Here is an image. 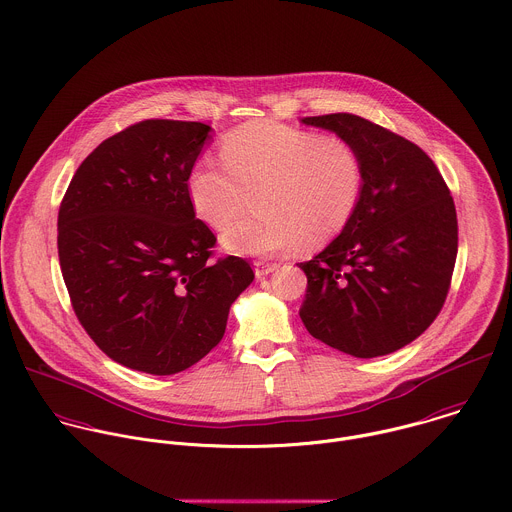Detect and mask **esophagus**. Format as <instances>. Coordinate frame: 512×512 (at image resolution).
Segmentation results:
<instances>
[{
  "label": "esophagus",
  "instance_id": "obj_1",
  "mask_svg": "<svg viewBox=\"0 0 512 512\" xmlns=\"http://www.w3.org/2000/svg\"><path fill=\"white\" fill-rule=\"evenodd\" d=\"M274 270H278V264H268V262H256V264H254V274H256V278H266V276L272 274Z\"/></svg>",
  "mask_w": 512,
  "mask_h": 512
}]
</instances>
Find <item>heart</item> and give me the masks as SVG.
Segmentation results:
<instances>
[{
  "mask_svg": "<svg viewBox=\"0 0 512 512\" xmlns=\"http://www.w3.org/2000/svg\"><path fill=\"white\" fill-rule=\"evenodd\" d=\"M220 160L198 161L186 178L196 216L224 228L254 192L256 212L236 220L222 244L240 254L270 256L336 238L353 218L363 165L338 135H318L276 121H252L224 135Z\"/></svg>",
  "mask_w": 512,
  "mask_h": 512,
  "instance_id": "heart-1",
  "label": "heart"
}]
</instances>
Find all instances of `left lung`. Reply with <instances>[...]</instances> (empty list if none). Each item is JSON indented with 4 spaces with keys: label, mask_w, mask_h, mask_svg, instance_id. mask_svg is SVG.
Masks as SVG:
<instances>
[{
    "label": "left lung",
    "mask_w": 512,
    "mask_h": 512,
    "mask_svg": "<svg viewBox=\"0 0 512 512\" xmlns=\"http://www.w3.org/2000/svg\"><path fill=\"white\" fill-rule=\"evenodd\" d=\"M345 139L363 165L357 210L310 262L300 318L326 345L377 357L419 338L439 316L457 260L455 202L415 143L351 113L304 117Z\"/></svg>",
    "instance_id": "left-lung-1"
}]
</instances>
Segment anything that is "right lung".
Here are the masks:
<instances>
[{"mask_svg": "<svg viewBox=\"0 0 512 512\" xmlns=\"http://www.w3.org/2000/svg\"><path fill=\"white\" fill-rule=\"evenodd\" d=\"M210 127L147 119L103 141L59 206L57 250L77 320L113 361L172 375L218 345L252 284L194 216L186 178Z\"/></svg>", "mask_w": 512, "mask_h": 512, "instance_id": "obj_1", "label": "right lung"}]
</instances>
